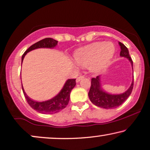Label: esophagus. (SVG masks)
<instances>
[{"label": "esophagus", "instance_id": "34e87169", "mask_svg": "<svg viewBox=\"0 0 150 150\" xmlns=\"http://www.w3.org/2000/svg\"><path fill=\"white\" fill-rule=\"evenodd\" d=\"M84 75H80V76H79V77H77V78L76 79V82H79L81 80H82V79L84 78Z\"/></svg>", "mask_w": 150, "mask_h": 150}]
</instances>
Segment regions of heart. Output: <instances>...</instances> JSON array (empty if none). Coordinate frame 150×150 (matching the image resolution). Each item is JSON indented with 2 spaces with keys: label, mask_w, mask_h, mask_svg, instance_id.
<instances>
[{
  "label": "heart",
  "mask_w": 150,
  "mask_h": 150,
  "mask_svg": "<svg viewBox=\"0 0 150 150\" xmlns=\"http://www.w3.org/2000/svg\"><path fill=\"white\" fill-rule=\"evenodd\" d=\"M115 47L110 42H96L82 47L74 53V59L79 66H87L92 73H98L112 59Z\"/></svg>",
  "instance_id": "b5f03b06"
}]
</instances>
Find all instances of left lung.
Listing matches in <instances>:
<instances>
[{"instance_id": "8db88e82", "label": "left lung", "mask_w": 150, "mask_h": 150, "mask_svg": "<svg viewBox=\"0 0 150 150\" xmlns=\"http://www.w3.org/2000/svg\"><path fill=\"white\" fill-rule=\"evenodd\" d=\"M121 48L120 57L127 58L131 63L133 69V61L130 57L129 50L127 47L119 42ZM133 87V77L131 86L125 92L119 94H112L105 91L102 88L100 83V75H98L96 78L91 79V84L89 92L88 93L89 98L93 104L98 107L105 109H113L121 105L125 101L132 92Z\"/></svg>"}]
</instances>
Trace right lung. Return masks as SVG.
Masks as SVG:
<instances>
[{
  "label": "right lung",
  "instance_id": "obj_1",
  "mask_svg": "<svg viewBox=\"0 0 150 150\" xmlns=\"http://www.w3.org/2000/svg\"><path fill=\"white\" fill-rule=\"evenodd\" d=\"M57 40L50 38H47L38 41V42L33 44V45L30 46L23 53L22 57H21V64H22L25 56L26 55L28 52L39 48H54L57 45ZM75 85H76L75 79H68L65 82L64 85L63 86L62 89L60 91V92L58 93L57 96H55L54 97L50 99V100L41 102L36 101V100H34L33 99L29 98L24 91L23 86H22V91L25 98L26 99L28 105L33 109L38 112L43 113V114H45V113L53 114V113H57L58 112L61 111V110L64 109L67 106L70 100V91L75 87Z\"/></svg>",
  "mask_w": 150,
  "mask_h": 150
}]
</instances>
